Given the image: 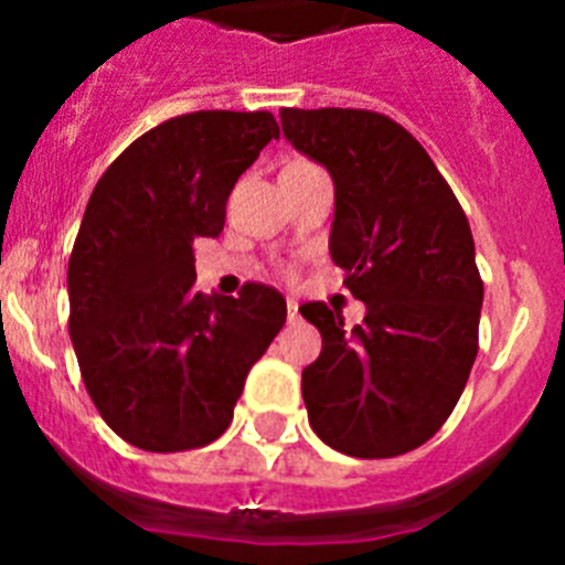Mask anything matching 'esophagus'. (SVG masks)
I'll list each match as a JSON object with an SVG mask.
<instances>
[{"label":"esophagus","instance_id":"obj_1","mask_svg":"<svg viewBox=\"0 0 565 565\" xmlns=\"http://www.w3.org/2000/svg\"><path fill=\"white\" fill-rule=\"evenodd\" d=\"M286 308H288V322H291V326H294V322H299V302H297V299H288Z\"/></svg>","mask_w":565,"mask_h":565}]
</instances>
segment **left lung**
<instances>
[{
    "label": "left lung",
    "instance_id": "obj_1",
    "mask_svg": "<svg viewBox=\"0 0 565 565\" xmlns=\"http://www.w3.org/2000/svg\"><path fill=\"white\" fill-rule=\"evenodd\" d=\"M279 118L288 141L331 172V257L367 306L351 331L326 302L299 308L322 333L302 371L308 422L344 456H404L441 430L478 356L483 279L467 214L387 115L286 107Z\"/></svg>",
    "mask_w": 565,
    "mask_h": 565
}]
</instances>
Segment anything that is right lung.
Returning a JSON list of instances; mask_svg holds the SVG:
<instances>
[{
	"label": "right lung",
	"instance_id": "right-lung-1",
	"mask_svg": "<svg viewBox=\"0 0 565 565\" xmlns=\"http://www.w3.org/2000/svg\"><path fill=\"white\" fill-rule=\"evenodd\" d=\"M279 138L274 115L198 109L158 124L89 194L67 266L70 339L104 422L147 452L206 447L252 364L286 326L277 288L194 291L198 237H217L234 183Z\"/></svg>",
	"mask_w": 565,
	"mask_h": 565
}]
</instances>
